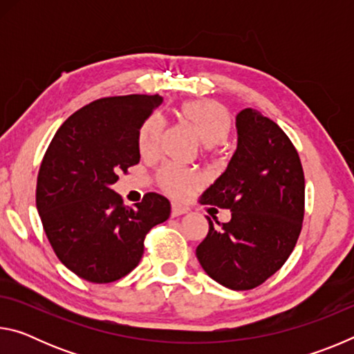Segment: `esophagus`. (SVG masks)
<instances>
[{
	"instance_id": "34e87169",
	"label": "esophagus",
	"mask_w": 354,
	"mask_h": 354,
	"mask_svg": "<svg viewBox=\"0 0 354 354\" xmlns=\"http://www.w3.org/2000/svg\"><path fill=\"white\" fill-rule=\"evenodd\" d=\"M185 212H187V209H184L183 206H179V205L171 206V217H179V215H183Z\"/></svg>"
}]
</instances>
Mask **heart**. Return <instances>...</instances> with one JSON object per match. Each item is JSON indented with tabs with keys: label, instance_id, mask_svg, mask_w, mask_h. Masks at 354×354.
Returning a JSON list of instances; mask_svg holds the SVG:
<instances>
[{
	"label": "heart",
	"instance_id": "obj_1",
	"mask_svg": "<svg viewBox=\"0 0 354 354\" xmlns=\"http://www.w3.org/2000/svg\"><path fill=\"white\" fill-rule=\"evenodd\" d=\"M179 118L194 131L203 145L212 147L223 142L231 133L232 118L227 107L214 100H194L179 107ZM162 134V120L158 115L149 117L142 124L139 133V149L142 154H153ZM162 187L175 196H185L200 185V178L190 170L165 167L159 171Z\"/></svg>",
	"mask_w": 354,
	"mask_h": 354
}]
</instances>
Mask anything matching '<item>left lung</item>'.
I'll return each instance as SVG.
<instances>
[{"mask_svg":"<svg viewBox=\"0 0 354 354\" xmlns=\"http://www.w3.org/2000/svg\"><path fill=\"white\" fill-rule=\"evenodd\" d=\"M237 148L201 205L230 209L196 247L203 270L232 290H250L277 273L295 248L304 215V173L289 137L256 109L236 117Z\"/></svg>","mask_w":354,"mask_h":354,"instance_id":"left-lung-1","label":"left lung"}]
</instances>
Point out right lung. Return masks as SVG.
<instances>
[{"instance_id":"right-lung-1","label":"right lung","mask_w":354,"mask_h":354,"mask_svg":"<svg viewBox=\"0 0 354 354\" xmlns=\"http://www.w3.org/2000/svg\"><path fill=\"white\" fill-rule=\"evenodd\" d=\"M159 95L93 101L70 115L41 160L35 203L45 234L68 270L112 283L134 270L153 226L170 217V201L149 192L133 207L112 190L118 173L139 164V133Z\"/></svg>"}]
</instances>
